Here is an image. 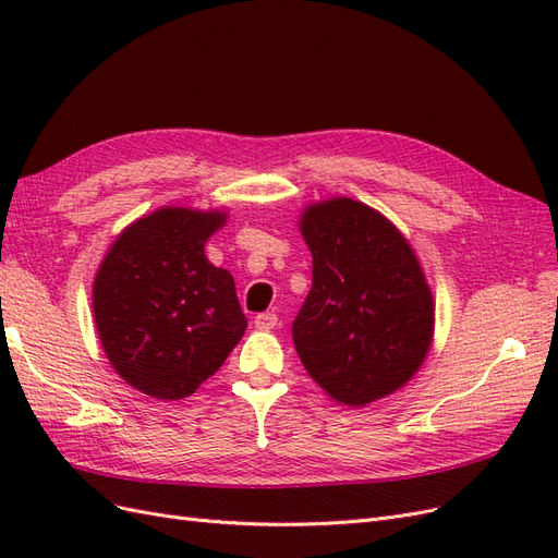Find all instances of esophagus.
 <instances>
[{
  "label": "esophagus",
  "mask_w": 558,
  "mask_h": 558,
  "mask_svg": "<svg viewBox=\"0 0 558 558\" xmlns=\"http://www.w3.org/2000/svg\"><path fill=\"white\" fill-rule=\"evenodd\" d=\"M253 324H256L258 330H272L277 326V314L272 312H263L258 316H253Z\"/></svg>",
  "instance_id": "34e87169"
}]
</instances>
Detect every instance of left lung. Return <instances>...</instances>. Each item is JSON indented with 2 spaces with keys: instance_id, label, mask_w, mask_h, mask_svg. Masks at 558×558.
I'll return each instance as SVG.
<instances>
[{
  "instance_id": "8db88e82",
  "label": "left lung",
  "mask_w": 558,
  "mask_h": 558,
  "mask_svg": "<svg viewBox=\"0 0 558 558\" xmlns=\"http://www.w3.org/2000/svg\"><path fill=\"white\" fill-rule=\"evenodd\" d=\"M300 223L312 251V291L293 320L302 365L351 408L393 393L433 337V295L414 251L381 214L349 197L312 205Z\"/></svg>"
}]
</instances>
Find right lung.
I'll return each mask as SVG.
<instances>
[{"instance_id":"obj_1","label":"right lung","mask_w":558,"mask_h":558,"mask_svg":"<svg viewBox=\"0 0 558 558\" xmlns=\"http://www.w3.org/2000/svg\"><path fill=\"white\" fill-rule=\"evenodd\" d=\"M226 214L165 207L125 228L99 267L93 310L107 359L130 386L181 400L246 330L232 275L205 256Z\"/></svg>"}]
</instances>
